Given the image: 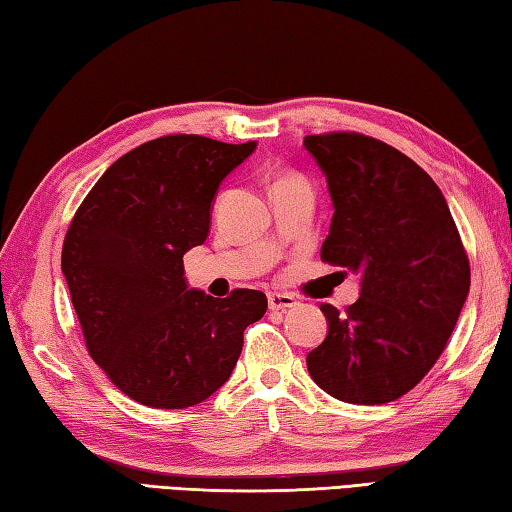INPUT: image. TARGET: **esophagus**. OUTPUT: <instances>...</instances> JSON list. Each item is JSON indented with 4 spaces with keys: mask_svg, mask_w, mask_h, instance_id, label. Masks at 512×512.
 I'll return each mask as SVG.
<instances>
[{
    "mask_svg": "<svg viewBox=\"0 0 512 512\" xmlns=\"http://www.w3.org/2000/svg\"><path fill=\"white\" fill-rule=\"evenodd\" d=\"M267 303L269 310H289L296 305V298L292 294H269Z\"/></svg>",
    "mask_w": 512,
    "mask_h": 512,
    "instance_id": "esophagus-1",
    "label": "esophagus"
}]
</instances>
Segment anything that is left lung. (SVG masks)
I'll return each instance as SVG.
<instances>
[{"label":"left lung","instance_id":"1","mask_svg":"<svg viewBox=\"0 0 512 512\" xmlns=\"http://www.w3.org/2000/svg\"><path fill=\"white\" fill-rule=\"evenodd\" d=\"M303 144L334 205L321 260L363 276L343 314L321 305L330 330L307 370L345 403L394 401L446 350L470 289L468 254L441 189L406 153L354 131Z\"/></svg>","mask_w":512,"mask_h":512}]
</instances>
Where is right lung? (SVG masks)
<instances>
[{
    "instance_id": "obj_1",
    "label": "right lung",
    "mask_w": 512,
    "mask_h": 512,
    "mask_svg": "<svg viewBox=\"0 0 512 512\" xmlns=\"http://www.w3.org/2000/svg\"><path fill=\"white\" fill-rule=\"evenodd\" d=\"M256 142L176 133L140 144L102 173L64 236L62 272L86 350L111 383L149 408L180 410L211 397L243 350L267 296L189 289L185 256L209 234L227 173Z\"/></svg>"
}]
</instances>
